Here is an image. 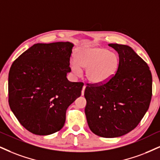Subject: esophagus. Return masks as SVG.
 Listing matches in <instances>:
<instances>
[{
  "instance_id": "1",
  "label": "esophagus",
  "mask_w": 160,
  "mask_h": 160,
  "mask_svg": "<svg viewBox=\"0 0 160 160\" xmlns=\"http://www.w3.org/2000/svg\"><path fill=\"white\" fill-rule=\"evenodd\" d=\"M85 88H86V85H85V84H84V85L83 86V88H82V96H84V90H85Z\"/></svg>"
}]
</instances>
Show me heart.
Segmentation results:
<instances>
[{
  "label": "heart",
  "instance_id": "obj_1",
  "mask_svg": "<svg viewBox=\"0 0 160 160\" xmlns=\"http://www.w3.org/2000/svg\"><path fill=\"white\" fill-rule=\"evenodd\" d=\"M119 64L118 55L106 48L88 47L76 52V61L70 63V68L76 76L86 69V77L90 83L103 84L111 79L117 72Z\"/></svg>",
  "mask_w": 160,
  "mask_h": 160
}]
</instances>
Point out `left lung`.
Returning a JSON list of instances; mask_svg holds the SVG:
<instances>
[{
	"label": "left lung",
	"instance_id": "obj_1",
	"mask_svg": "<svg viewBox=\"0 0 160 160\" xmlns=\"http://www.w3.org/2000/svg\"><path fill=\"white\" fill-rule=\"evenodd\" d=\"M109 46L119 54V68L106 83L87 84L84 111L92 133L114 138L134 129L148 110L152 76L147 63L131 47L118 44Z\"/></svg>",
	"mask_w": 160,
	"mask_h": 160
}]
</instances>
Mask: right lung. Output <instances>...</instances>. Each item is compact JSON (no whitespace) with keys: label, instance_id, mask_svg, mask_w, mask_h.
<instances>
[{"label":"right lung","instance_id":"right-lung-1","mask_svg":"<svg viewBox=\"0 0 160 160\" xmlns=\"http://www.w3.org/2000/svg\"><path fill=\"white\" fill-rule=\"evenodd\" d=\"M70 42L35 44L14 61L9 72V104L21 125L36 135L60 131L68 108L82 94L71 82Z\"/></svg>","mask_w":160,"mask_h":160}]
</instances>
